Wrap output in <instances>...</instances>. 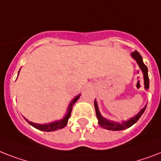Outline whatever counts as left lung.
<instances>
[{
    "mask_svg": "<svg viewBox=\"0 0 161 161\" xmlns=\"http://www.w3.org/2000/svg\"><path fill=\"white\" fill-rule=\"evenodd\" d=\"M130 56H131V58H132L133 59H135L136 61L137 64L139 65L140 69L142 70V74H143V78H144L145 89L147 91V90L149 89V77L147 67H146L144 63H143V59H142V55H141L136 50L130 53ZM94 107H95V111H96V115L97 117V120H98L99 125H100L102 127L104 128V129H107V130H121L130 127V126H132V125H134V124L139 120L140 117H142V115L144 113L145 110H146V105L144 108H142V110L140 111V112L136 115V116H134V117L130 118L129 120H127V121H121V122H119V121L108 120V119L105 118V117L102 116L101 113H100V111H99L98 106H97V103L96 99H95V101H94Z\"/></svg>",
    "mask_w": 161,
    "mask_h": 161,
    "instance_id": "obj_1",
    "label": "left lung"
}]
</instances>
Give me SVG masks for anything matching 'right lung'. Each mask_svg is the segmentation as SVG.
Segmentation results:
<instances>
[{"instance_id": "1", "label": "right lung", "mask_w": 161, "mask_h": 161, "mask_svg": "<svg viewBox=\"0 0 161 161\" xmlns=\"http://www.w3.org/2000/svg\"><path fill=\"white\" fill-rule=\"evenodd\" d=\"M18 73V74H19ZM81 94H78V96H76L74 97L73 100L71 101V103H69V107H68V110L67 112H66V114L62 119H60V120H57V121H52V122H49V123H45V124H38V123H34L32 121H28L27 119H25V121L28 122L30 125H31L32 126H34L35 128L38 129V130H43V131H54V130H59V129H62V128L64 127L68 123V121H69V117L71 116V112H72V109H73V106L77 101H78V99L80 97Z\"/></svg>"}]
</instances>
